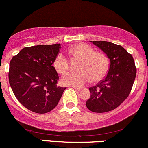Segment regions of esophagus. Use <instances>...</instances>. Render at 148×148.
Segmentation results:
<instances>
[{
    "label": "esophagus",
    "mask_w": 148,
    "mask_h": 148,
    "mask_svg": "<svg viewBox=\"0 0 148 148\" xmlns=\"http://www.w3.org/2000/svg\"><path fill=\"white\" fill-rule=\"evenodd\" d=\"M73 88L75 90H77V91L82 90V88H78V87H73Z\"/></svg>",
    "instance_id": "esophagus-1"
}]
</instances>
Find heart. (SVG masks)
Wrapping results in <instances>:
<instances>
[{
    "label": "heart",
    "instance_id": "heart-1",
    "mask_svg": "<svg viewBox=\"0 0 148 148\" xmlns=\"http://www.w3.org/2000/svg\"><path fill=\"white\" fill-rule=\"evenodd\" d=\"M70 56L73 59L80 60L78 72L66 74L62 78L65 85L81 87L92 80L99 82L106 75L109 68V60L106 54L96 52L90 45L78 43L68 50ZM53 66L59 74L64 75L70 69V62L63 53H58L55 58Z\"/></svg>",
    "mask_w": 148,
    "mask_h": 148
}]
</instances>
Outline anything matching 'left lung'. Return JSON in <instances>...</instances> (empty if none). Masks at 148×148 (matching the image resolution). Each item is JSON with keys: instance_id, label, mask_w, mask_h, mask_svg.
I'll return each mask as SVG.
<instances>
[{"instance_id": "1", "label": "left lung", "mask_w": 148, "mask_h": 148, "mask_svg": "<svg viewBox=\"0 0 148 148\" xmlns=\"http://www.w3.org/2000/svg\"><path fill=\"white\" fill-rule=\"evenodd\" d=\"M110 59L107 75L95 86L89 88L90 97L86 106L94 112L112 110L128 97L132 88L136 68L132 55L121 45L107 41H90Z\"/></svg>"}]
</instances>
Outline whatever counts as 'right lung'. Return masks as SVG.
<instances>
[{
  "label": "right lung",
  "instance_id": "obj_1",
  "mask_svg": "<svg viewBox=\"0 0 148 148\" xmlns=\"http://www.w3.org/2000/svg\"><path fill=\"white\" fill-rule=\"evenodd\" d=\"M60 44L25 47L10 62L9 83L18 101L32 112L46 113L56 107L66 88L58 87L53 66Z\"/></svg>",
  "mask_w": 148,
  "mask_h": 148
}]
</instances>
